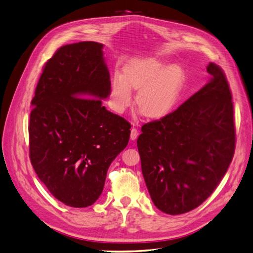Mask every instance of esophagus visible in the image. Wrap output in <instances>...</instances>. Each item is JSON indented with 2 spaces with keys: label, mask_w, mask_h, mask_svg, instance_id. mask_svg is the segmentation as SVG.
I'll return each mask as SVG.
<instances>
[{
  "label": "esophagus",
  "mask_w": 253,
  "mask_h": 253,
  "mask_svg": "<svg viewBox=\"0 0 253 253\" xmlns=\"http://www.w3.org/2000/svg\"><path fill=\"white\" fill-rule=\"evenodd\" d=\"M138 134H139V132H138V130H137V128L132 127L131 130H130V139H131L132 141H134V140H136V139L138 138Z\"/></svg>",
  "instance_id": "obj_1"
}]
</instances>
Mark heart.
I'll return each instance as SVG.
<instances>
[{
	"mask_svg": "<svg viewBox=\"0 0 253 253\" xmlns=\"http://www.w3.org/2000/svg\"><path fill=\"white\" fill-rule=\"evenodd\" d=\"M184 72L177 64L167 66L158 58H145L129 61L124 74L115 73L111 83V100L116 112L130 107L132 90H138L136 104L140 112L149 119L166 116L184 86Z\"/></svg>",
	"mask_w": 253,
	"mask_h": 253,
	"instance_id": "b5f03b06",
	"label": "heart"
}]
</instances>
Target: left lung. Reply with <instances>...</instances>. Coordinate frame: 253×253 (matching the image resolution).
<instances>
[{"label":"left lung","instance_id":"8db88e82","mask_svg":"<svg viewBox=\"0 0 253 253\" xmlns=\"http://www.w3.org/2000/svg\"><path fill=\"white\" fill-rule=\"evenodd\" d=\"M209 83L173 112L141 127L137 146L155 206L168 214L197 208L212 194L235 152L232 92L223 70L209 63Z\"/></svg>","mask_w":253,"mask_h":253}]
</instances>
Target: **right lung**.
<instances>
[{
	"label": "right lung",
	"mask_w": 253,
	"mask_h": 253,
	"mask_svg": "<svg viewBox=\"0 0 253 253\" xmlns=\"http://www.w3.org/2000/svg\"><path fill=\"white\" fill-rule=\"evenodd\" d=\"M102 48L80 42L57 49L31 101V164L51 195L70 207L97 201L111 163L130 137L131 125L102 105L111 92Z\"/></svg>",
	"instance_id": "obj_1"
}]
</instances>
